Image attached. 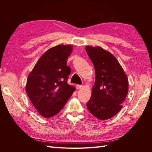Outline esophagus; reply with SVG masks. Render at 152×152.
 I'll list each match as a JSON object with an SVG mask.
<instances>
[{
    "instance_id": "obj_1",
    "label": "esophagus",
    "mask_w": 152,
    "mask_h": 152,
    "mask_svg": "<svg viewBox=\"0 0 152 152\" xmlns=\"http://www.w3.org/2000/svg\"><path fill=\"white\" fill-rule=\"evenodd\" d=\"M82 87V85H79V84H77L76 85V88L77 89H80Z\"/></svg>"
}]
</instances>
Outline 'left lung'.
<instances>
[{"instance_id":"8db88e82","label":"left lung","mask_w":152,"mask_h":152,"mask_svg":"<svg viewBox=\"0 0 152 152\" xmlns=\"http://www.w3.org/2000/svg\"><path fill=\"white\" fill-rule=\"evenodd\" d=\"M95 69V82L87 107L100 120L120 111L128 93L129 82L122 67L112 54L101 47L86 48Z\"/></svg>"}]
</instances>
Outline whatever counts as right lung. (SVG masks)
<instances>
[{
    "mask_svg": "<svg viewBox=\"0 0 152 152\" xmlns=\"http://www.w3.org/2000/svg\"><path fill=\"white\" fill-rule=\"evenodd\" d=\"M72 51L70 45H58L48 49L28 75L26 93L44 117H53L60 112L75 90L67 83L71 68L66 61Z\"/></svg>",
    "mask_w": 152,
    "mask_h": 152,
    "instance_id": "add662e5",
    "label": "right lung"
}]
</instances>
